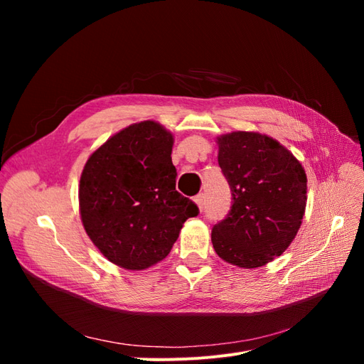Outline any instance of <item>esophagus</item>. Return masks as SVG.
I'll return each instance as SVG.
<instances>
[{"instance_id":"esophagus-1","label":"esophagus","mask_w":364,"mask_h":364,"mask_svg":"<svg viewBox=\"0 0 364 364\" xmlns=\"http://www.w3.org/2000/svg\"><path fill=\"white\" fill-rule=\"evenodd\" d=\"M194 202L197 203V206H199V209L202 211V209H203V205H205V194H203V193L197 194V196L194 197Z\"/></svg>"}]
</instances>
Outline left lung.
Wrapping results in <instances>:
<instances>
[{
	"label": "left lung",
	"mask_w": 364,
	"mask_h": 364,
	"mask_svg": "<svg viewBox=\"0 0 364 364\" xmlns=\"http://www.w3.org/2000/svg\"><path fill=\"white\" fill-rule=\"evenodd\" d=\"M217 142L232 205L213 228V246L234 266H266L291 245L301 228L306 174L301 162L267 135L232 132Z\"/></svg>",
	"instance_id": "obj_1"
}]
</instances>
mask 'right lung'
Listing matches in <instances>:
<instances>
[{
	"label": "right lung",
	"mask_w": 364,
	"mask_h": 364,
	"mask_svg": "<svg viewBox=\"0 0 364 364\" xmlns=\"http://www.w3.org/2000/svg\"><path fill=\"white\" fill-rule=\"evenodd\" d=\"M173 135L155 121L123 129L86 161L79 186L87 237L117 266L144 270L168 255L199 208L176 191Z\"/></svg>",
	"instance_id": "right-lung-1"
}]
</instances>
